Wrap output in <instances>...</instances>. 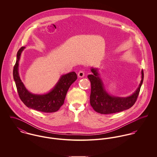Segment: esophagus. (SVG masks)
Returning <instances> with one entry per match:
<instances>
[{"label":"esophagus","mask_w":157,"mask_h":157,"mask_svg":"<svg viewBox=\"0 0 157 157\" xmlns=\"http://www.w3.org/2000/svg\"><path fill=\"white\" fill-rule=\"evenodd\" d=\"M78 77H80V78L83 77L85 76V73H84V72H83V71H79V72H78Z\"/></svg>","instance_id":"esophagus-1"}]
</instances>
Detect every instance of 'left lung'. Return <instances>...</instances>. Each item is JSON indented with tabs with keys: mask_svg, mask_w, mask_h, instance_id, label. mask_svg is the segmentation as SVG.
I'll return each mask as SVG.
<instances>
[{
	"mask_svg": "<svg viewBox=\"0 0 157 157\" xmlns=\"http://www.w3.org/2000/svg\"><path fill=\"white\" fill-rule=\"evenodd\" d=\"M98 71V68L91 67L92 74L88 75L91 85L90 103L94 111L102 114H109L131 108L136 100L143 82V71L141 70V80L137 89L131 95L123 97L112 95L107 92Z\"/></svg>",
	"mask_w": 157,
	"mask_h": 157,
	"instance_id": "left-lung-1",
	"label": "left lung"
}]
</instances>
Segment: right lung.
Here are the masks:
<instances>
[{"label":"right lung","instance_id":"obj_1","mask_svg":"<svg viewBox=\"0 0 157 157\" xmlns=\"http://www.w3.org/2000/svg\"><path fill=\"white\" fill-rule=\"evenodd\" d=\"M25 48L22 47L18 51L13 69V78L20 98L28 108L32 109L47 113L57 111L64 103L69 87L77 78L76 73L72 71L61 75L52 89L45 94H33L25 88L19 73V60Z\"/></svg>","mask_w":157,"mask_h":157}]
</instances>
